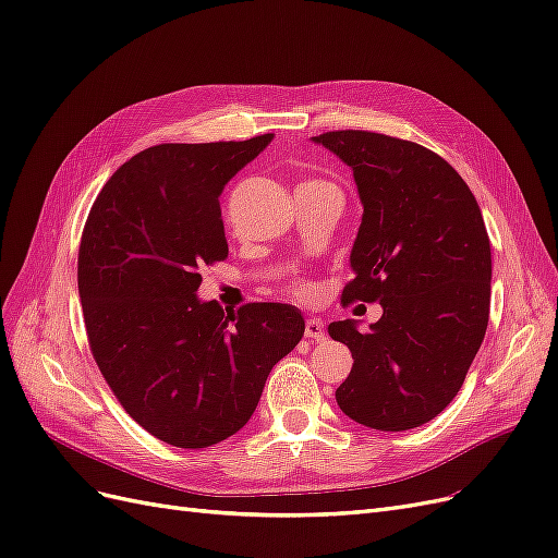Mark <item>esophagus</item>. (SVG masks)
<instances>
[{"label":"esophagus","mask_w":558,"mask_h":558,"mask_svg":"<svg viewBox=\"0 0 558 558\" xmlns=\"http://www.w3.org/2000/svg\"><path fill=\"white\" fill-rule=\"evenodd\" d=\"M305 337H310V340H314V342L326 340L324 320H318V318H307V324H305Z\"/></svg>","instance_id":"esophagus-1"}]
</instances>
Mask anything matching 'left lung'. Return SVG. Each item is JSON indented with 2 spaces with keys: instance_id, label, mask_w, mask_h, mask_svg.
I'll list each match as a JSON object with an SVG mask.
<instances>
[{
  "instance_id": "obj_1",
  "label": "left lung",
  "mask_w": 558,
  "mask_h": 558,
  "mask_svg": "<svg viewBox=\"0 0 558 558\" xmlns=\"http://www.w3.org/2000/svg\"><path fill=\"white\" fill-rule=\"evenodd\" d=\"M353 172L363 205L344 302H379L367 332L335 320L353 367L335 391L367 428L410 430L459 393L482 347L492 302V244L475 195L433 150L377 132L312 137Z\"/></svg>"
}]
</instances>
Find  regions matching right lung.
<instances>
[{
  "label": "right lung",
  "mask_w": 558,
  "mask_h": 558,
  "mask_svg": "<svg viewBox=\"0 0 558 558\" xmlns=\"http://www.w3.org/2000/svg\"><path fill=\"white\" fill-rule=\"evenodd\" d=\"M272 140L150 146L105 183L83 228L93 356L125 412L172 447H211L244 428L267 375L305 335L293 305L226 315L197 298L199 269L228 258L218 197Z\"/></svg>",
  "instance_id": "add662e5"
}]
</instances>
